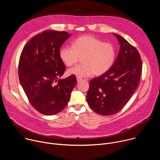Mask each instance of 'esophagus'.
Here are the masks:
<instances>
[{"mask_svg":"<svg viewBox=\"0 0 160 160\" xmlns=\"http://www.w3.org/2000/svg\"><path fill=\"white\" fill-rule=\"evenodd\" d=\"M77 82H80L83 81V79H82V78H78V77H77Z\"/></svg>","mask_w":160,"mask_h":160,"instance_id":"34e87169","label":"esophagus"}]
</instances>
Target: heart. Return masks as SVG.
Wrapping results in <instances>:
<instances>
[{
    "instance_id": "heart-1",
    "label": "heart",
    "mask_w": 160,
    "mask_h": 160,
    "mask_svg": "<svg viewBox=\"0 0 160 160\" xmlns=\"http://www.w3.org/2000/svg\"><path fill=\"white\" fill-rule=\"evenodd\" d=\"M82 57L83 64L70 68L68 73L77 77L101 75L112 67L116 58V49L110 43L103 42L92 35H83L75 39L70 45L59 51L61 61L68 66L73 65Z\"/></svg>"
}]
</instances>
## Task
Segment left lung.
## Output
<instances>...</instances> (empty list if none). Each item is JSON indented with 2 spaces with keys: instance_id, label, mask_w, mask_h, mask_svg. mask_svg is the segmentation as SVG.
<instances>
[{
  "instance_id": "1",
  "label": "left lung",
  "mask_w": 160,
  "mask_h": 160,
  "mask_svg": "<svg viewBox=\"0 0 160 160\" xmlns=\"http://www.w3.org/2000/svg\"><path fill=\"white\" fill-rule=\"evenodd\" d=\"M112 34L119 42L118 55L107 72L90 81L87 94L90 108L104 116L114 115L127 104L139 85L142 72L138 51L123 37Z\"/></svg>"
}]
</instances>
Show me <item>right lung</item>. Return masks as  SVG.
Here are the masks:
<instances>
[{
    "instance_id": "obj_1",
    "label": "right lung",
    "mask_w": 160,
    "mask_h": 160,
    "mask_svg": "<svg viewBox=\"0 0 160 160\" xmlns=\"http://www.w3.org/2000/svg\"><path fill=\"white\" fill-rule=\"evenodd\" d=\"M70 37L66 32L45 31L33 37L21 52L20 83L32 106L43 115H54L63 110L77 83L74 75L58 80L65 71L60 48Z\"/></svg>"
}]
</instances>
